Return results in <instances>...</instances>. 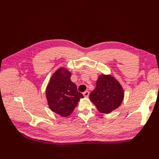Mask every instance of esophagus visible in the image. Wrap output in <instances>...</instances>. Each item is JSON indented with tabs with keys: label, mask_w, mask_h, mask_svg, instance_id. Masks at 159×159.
Returning a JSON list of instances; mask_svg holds the SVG:
<instances>
[{
	"label": "esophagus",
	"mask_w": 159,
	"mask_h": 159,
	"mask_svg": "<svg viewBox=\"0 0 159 159\" xmlns=\"http://www.w3.org/2000/svg\"><path fill=\"white\" fill-rule=\"evenodd\" d=\"M83 95L85 98H88L89 95V92L88 91H85V92L83 93Z\"/></svg>",
	"instance_id": "esophagus-1"
}]
</instances>
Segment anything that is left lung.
Returning <instances> with one entry per match:
<instances>
[{
  "mask_svg": "<svg viewBox=\"0 0 159 159\" xmlns=\"http://www.w3.org/2000/svg\"><path fill=\"white\" fill-rule=\"evenodd\" d=\"M124 98V92L118 81L110 75H101L96 88L89 94V99L103 113H109L118 108Z\"/></svg>",
  "mask_w": 159,
  "mask_h": 159,
  "instance_id": "8db88e82",
  "label": "left lung"
}]
</instances>
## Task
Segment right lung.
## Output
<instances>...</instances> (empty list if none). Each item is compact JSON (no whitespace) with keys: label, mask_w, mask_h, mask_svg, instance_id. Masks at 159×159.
<instances>
[{"label":"right lung","mask_w":159,"mask_h":159,"mask_svg":"<svg viewBox=\"0 0 159 159\" xmlns=\"http://www.w3.org/2000/svg\"><path fill=\"white\" fill-rule=\"evenodd\" d=\"M71 75L66 68L58 69L52 75L46 91L50 109L64 117L73 112L80 99L84 98L71 81Z\"/></svg>","instance_id":"right-lung-1"}]
</instances>
